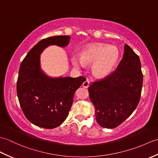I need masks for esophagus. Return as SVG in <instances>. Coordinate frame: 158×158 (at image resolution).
Masks as SVG:
<instances>
[{
    "label": "esophagus",
    "mask_w": 158,
    "mask_h": 158,
    "mask_svg": "<svg viewBox=\"0 0 158 158\" xmlns=\"http://www.w3.org/2000/svg\"><path fill=\"white\" fill-rule=\"evenodd\" d=\"M89 80L87 79L83 83V88H88V87H89Z\"/></svg>",
    "instance_id": "esophagus-1"
}]
</instances>
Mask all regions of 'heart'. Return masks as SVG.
I'll list each match as a JSON object with an SVG mask.
<instances>
[{
  "label": "heart",
  "mask_w": 158,
  "mask_h": 158,
  "mask_svg": "<svg viewBox=\"0 0 158 158\" xmlns=\"http://www.w3.org/2000/svg\"><path fill=\"white\" fill-rule=\"evenodd\" d=\"M119 59V51L115 46L107 45H90L83 49L80 56L73 54L71 63L75 68L81 70L85 64H91L92 71L97 77L108 76L115 68Z\"/></svg>",
  "instance_id": "1"
}]
</instances>
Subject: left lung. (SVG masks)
I'll return each instance as SVG.
<instances>
[{"mask_svg": "<svg viewBox=\"0 0 158 158\" xmlns=\"http://www.w3.org/2000/svg\"><path fill=\"white\" fill-rule=\"evenodd\" d=\"M142 85L139 57L125 44L122 59L115 71L88 88L99 125L114 128L124 122L138 105Z\"/></svg>", "mask_w": 158, "mask_h": 158, "instance_id": "1", "label": "left lung"}]
</instances>
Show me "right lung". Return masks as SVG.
I'll return each mask as SVG.
<instances>
[{"instance_id": "obj_1", "label": "right lung", "mask_w": 158, "mask_h": 158, "mask_svg": "<svg viewBox=\"0 0 158 158\" xmlns=\"http://www.w3.org/2000/svg\"><path fill=\"white\" fill-rule=\"evenodd\" d=\"M70 36L42 39L30 50L21 63L17 81V94L26 118L34 125L53 129L64 122L76 90L85 81L83 77H52L41 66V54L50 45L65 48Z\"/></svg>"}]
</instances>
